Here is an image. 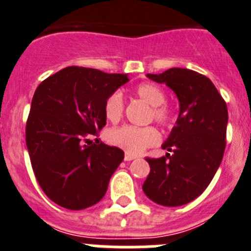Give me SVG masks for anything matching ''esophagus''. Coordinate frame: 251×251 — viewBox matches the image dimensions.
<instances>
[{
  "label": "esophagus",
  "mask_w": 251,
  "mask_h": 251,
  "mask_svg": "<svg viewBox=\"0 0 251 251\" xmlns=\"http://www.w3.org/2000/svg\"><path fill=\"white\" fill-rule=\"evenodd\" d=\"M134 159H135L134 155H130V154H127V152H126V154H125V162H131V160H134Z\"/></svg>",
  "instance_id": "1"
}]
</instances>
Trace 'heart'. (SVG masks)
Returning a JSON list of instances; mask_svg holds the SVG:
<instances>
[{
  "instance_id": "heart-1",
  "label": "heart",
  "mask_w": 251,
  "mask_h": 251,
  "mask_svg": "<svg viewBox=\"0 0 251 251\" xmlns=\"http://www.w3.org/2000/svg\"><path fill=\"white\" fill-rule=\"evenodd\" d=\"M135 93L141 100L152 106L151 117L159 125L169 127L173 124V113L165 102V92L154 83H141L136 87ZM104 115L110 121L116 123L124 115V99L120 92L111 93L104 102ZM160 140V134L155 127H136L125 125L112 128L108 132V141L123 149L130 155H139L147 148L154 147Z\"/></svg>"
}]
</instances>
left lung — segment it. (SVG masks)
Listing matches in <instances>:
<instances>
[{"label":"left lung","instance_id":"8db88e82","mask_svg":"<svg viewBox=\"0 0 251 251\" xmlns=\"http://www.w3.org/2000/svg\"><path fill=\"white\" fill-rule=\"evenodd\" d=\"M165 83L179 101L176 126L163 144L172 151L158 159L147 158L150 173L143 184L152 202L177 207L193 201L212 180L226 147L227 106L206 75L186 68L147 74Z\"/></svg>","mask_w":251,"mask_h":251}]
</instances>
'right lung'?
<instances>
[{
	"label": "right lung",
	"instance_id": "right-lung-1",
	"mask_svg": "<svg viewBox=\"0 0 251 251\" xmlns=\"http://www.w3.org/2000/svg\"><path fill=\"white\" fill-rule=\"evenodd\" d=\"M127 82V74L67 67L35 91L26 147L39 186L56 204L83 210L106 195L124 151L102 141L86 145L87 136L106 125L104 102Z\"/></svg>",
	"mask_w": 251,
	"mask_h": 251
}]
</instances>
